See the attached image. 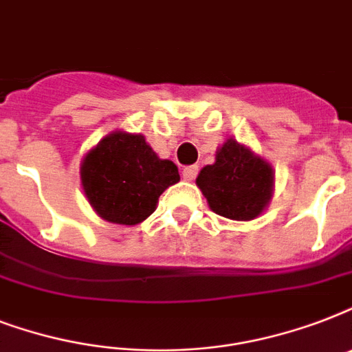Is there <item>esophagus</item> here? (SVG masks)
<instances>
[{
	"mask_svg": "<svg viewBox=\"0 0 352 352\" xmlns=\"http://www.w3.org/2000/svg\"><path fill=\"white\" fill-rule=\"evenodd\" d=\"M197 173H199L197 166H188V168H184V170H182V179L188 182H192L193 179L197 177Z\"/></svg>",
	"mask_w": 352,
	"mask_h": 352,
	"instance_id": "34e87169",
	"label": "esophagus"
}]
</instances>
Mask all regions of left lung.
I'll return each mask as SVG.
<instances>
[{
  "label": "left lung",
  "mask_w": 352,
  "mask_h": 352,
  "mask_svg": "<svg viewBox=\"0 0 352 352\" xmlns=\"http://www.w3.org/2000/svg\"><path fill=\"white\" fill-rule=\"evenodd\" d=\"M197 186L217 215L232 221H252L268 206L274 192V170L252 149L228 138L204 166Z\"/></svg>",
  "instance_id": "obj_1"
}]
</instances>
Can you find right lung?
I'll return each mask as SVG.
<instances>
[{
    "label": "right lung",
    "mask_w": 352,
    "mask_h": 352,
    "mask_svg": "<svg viewBox=\"0 0 352 352\" xmlns=\"http://www.w3.org/2000/svg\"><path fill=\"white\" fill-rule=\"evenodd\" d=\"M80 179L102 219L133 226L153 214L162 192L181 175L171 160L157 157L144 135L113 131L85 155Z\"/></svg>",
    "instance_id": "1"
}]
</instances>
